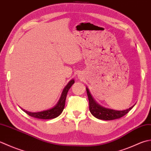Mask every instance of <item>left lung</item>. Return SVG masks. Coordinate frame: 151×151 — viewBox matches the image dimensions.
Listing matches in <instances>:
<instances>
[{"instance_id":"left-lung-1","label":"left lung","mask_w":151,"mask_h":151,"mask_svg":"<svg viewBox=\"0 0 151 151\" xmlns=\"http://www.w3.org/2000/svg\"><path fill=\"white\" fill-rule=\"evenodd\" d=\"M87 93L89 101V110H90L91 114L96 118L101 120L111 121V120L120 119L122 116H124L126 114H127L132 109V107H134L132 106L128 109L123 111H116L105 108V107H101L98 103H96V101L94 100L93 97L92 96L87 88Z\"/></svg>"}]
</instances>
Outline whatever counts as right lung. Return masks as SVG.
I'll list each match as a JSON object with an SVG mask.
<instances>
[{
    "mask_svg": "<svg viewBox=\"0 0 151 151\" xmlns=\"http://www.w3.org/2000/svg\"><path fill=\"white\" fill-rule=\"evenodd\" d=\"M74 83V80L72 79L68 85L66 86L65 88H64V90L61 94V96L59 100H58V103L56 106H55L53 108L51 109L44 111L38 112V113H31L27 111L23 110L27 114H28L29 116H32L34 118L40 119H51L57 117L58 116H59L61 113L63 112V111L64 108V106H65V101L66 98L67 96V93L68 92V90L72 87V85Z\"/></svg>",
    "mask_w": 151,
    "mask_h": 151,
    "instance_id": "right-lung-1",
    "label": "right lung"
}]
</instances>
